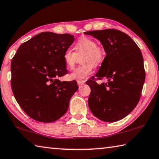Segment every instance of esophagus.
Segmentation results:
<instances>
[{
  "instance_id": "34e87169",
  "label": "esophagus",
  "mask_w": 159,
  "mask_h": 159,
  "mask_svg": "<svg viewBox=\"0 0 159 159\" xmlns=\"http://www.w3.org/2000/svg\"><path fill=\"white\" fill-rule=\"evenodd\" d=\"M77 83L79 87H81V86L85 83V81H77Z\"/></svg>"
}]
</instances>
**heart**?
I'll return each mask as SVG.
<instances>
[{
	"label": "heart",
	"mask_w": 159,
	"mask_h": 159,
	"mask_svg": "<svg viewBox=\"0 0 159 159\" xmlns=\"http://www.w3.org/2000/svg\"><path fill=\"white\" fill-rule=\"evenodd\" d=\"M74 52L67 49L63 54V60L67 69L71 70L76 65L78 57L82 65L76 67L70 75V79L77 81H83L92 73L93 67L102 64L105 59V50L102 46L91 38L83 37L76 42Z\"/></svg>",
	"instance_id": "obj_1"
}]
</instances>
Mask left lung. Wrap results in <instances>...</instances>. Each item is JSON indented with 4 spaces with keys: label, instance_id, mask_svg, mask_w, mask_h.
Masks as SVG:
<instances>
[{
    "label": "left lung",
    "instance_id": "8db88e82",
    "mask_svg": "<svg viewBox=\"0 0 159 159\" xmlns=\"http://www.w3.org/2000/svg\"><path fill=\"white\" fill-rule=\"evenodd\" d=\"M102 43L106 56L95 76L86 83L91 89L88 106L95 117L112 122L128 115L139 102L145 79L140 48L128 34L116 29L88 31ZM107 77L99 85L97 80Z\"/></svg>",
    "mask_w": 159,
    "mask_h": 159
}]
</instances>
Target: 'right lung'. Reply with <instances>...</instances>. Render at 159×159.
Returning a JSON list of instances; mask_svg holds the SVG:
<instances>
[{"label":"right lung","instance_id":"1","mask_svg":"<svg viewBox=\"0 0 159 159\" xmlns=\"http://www.w3.org/2000/svg\"><path fill=\"white\" fill-rule=\"evenodd\" d=\"M74 40L70 34L43 32L23 43L11 60L14 96L32 119L52 122L67 112L79 87L76 80L57 78L68 74L63 54Z\"/></svg>","mask_w":159,"mask_h":159}]
</instances>
